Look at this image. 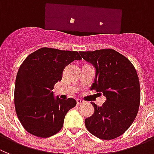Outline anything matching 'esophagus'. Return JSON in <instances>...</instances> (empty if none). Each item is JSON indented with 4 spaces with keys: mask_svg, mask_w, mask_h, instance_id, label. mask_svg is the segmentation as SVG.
<instances>
[{
    "mask_svg": "<svg viewBox=\"0 0 154 154\" xmlns=\"http://www.w3.org/2000/svg\"><path fill=\"white\" fill-rule=\"evenodd\" d=\"M84 103V100H80V99H77V104L78 105H81V104H83V103Z\"/></svg>",
    "mask_w": 154,
    "mask_h": 154,
    "instance_id": "34e87169",
    "label": "esophagus"
}]
</instances>
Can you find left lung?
Returning a JSON list of instances; mask_svg holds the SVG:
<instances>
[{
  "instance_id": "8db88e82",
  "label": "left lung",
  "mask_w": 154,
  "mask_h": 154,
  "mask_svg": "<svg viewBox=\"0 0 154 154\" xmlns=\"http://www.w3.org/2000/svg\"><path fill=\"white\" fill-rule=\"evenodd\" d=\"M80 54L96 68L91 90L102 93L106 98L102 106L91 102L94 113L85 119L87 131L102 140L118 137L131 127L139 110L140 87L135 67L126 57L113 49Z\"/></svg>"
}]
</instances>
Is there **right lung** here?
I'll use <instances>...</instances> for the list:
<instances>
[{"label":"right lung","mask_w":154,"mask_h":154,"mask_svg":"<svg viewBox=\"0 0 154 154\" xmlns=\"http://www.w3.org/2000/svg\"><path fill=\"white\" fill-rule=\"evenodd\" d=\"M77 51L42 48L20 66L14 88V105L20 124L28 133L47 138L61 130L65 115L77 104L74 98L55 99L52 89L64 67L81 60Z\"/></svg>","instance_id":"add662e5"}]
</instances>
